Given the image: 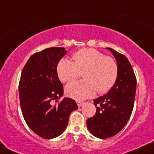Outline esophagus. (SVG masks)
I'll return each instance as SVG.
<instances>
[{
	"label": "esophagus",
	"instance_id": "obj_1",
	"mask_svg": "<svg viewBox=\"0 0 154 154\" xmlns=\"http://www.w3.org/2000/svg\"><path fill=\"white\" fill-rule=\"evenodd\" d=\"M84 104H85V102H77V105H78L79 107H80V106H82Z\"/></svg>",
	"mask_w": 154,
	"mask_h": 154
}]
</instances>
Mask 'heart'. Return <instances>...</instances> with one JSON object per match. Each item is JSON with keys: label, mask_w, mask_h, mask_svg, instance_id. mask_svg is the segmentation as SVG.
Listing matches in <instances>:
<instances>
[{"label": "heart", "mask_w": 154, "mask_h": 154, "mask_svg": "<svg viewBox=\"0 0 154 154\" xmlns=\"http://www.w3.org/2000/svg\"><path fill=\"white\" fill-rule=\"evenodd\" d=\"M73 62L63 58L57 66L60 81L67 83L83 72L82 81H76L65 87L66 94L77 101L108 92L118 79L119 65L115 59L92 48L77 51L72 55Z\"/></svg>", "instance_id": "b5f03b06"}]
</instances>
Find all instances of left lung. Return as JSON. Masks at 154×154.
I'll list each match as a JSON object with an SVG mask.
<instances>
[{
  "label": "left lung",
  "instance_id": "left-lung-1",
  "mask_svg": "<svg viewBox=\"0 0 154 154\" xmlns=\"http://www.w3.org/2000/svg\"><path fill=\"white\" fill-rule=\"evenodd\" d=\"M119 65L118 79L107 94L94 100L97 112L87 120L91 134L100 139H107L117 134L131 115L135 100L137 78L131 63L124 54L107 48Z\"/></svg>",
  "mask_w": 154,
  "mask_h": 154
}]
</instances>
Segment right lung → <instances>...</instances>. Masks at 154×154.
<instances>
[{"instance_id": "obj_1", "label": "right lung", "mask_w": 154, "mask_h": 154, "mask_svg": "<svg viewBox=\"0 0 154 154\" xmlns=\"http://www.w3.org/2000/svg\"><path fill=\"white\" fill-rule=\"evenodd\" d=\"M67 51L64 48H50L29 58L21 73L19 96L23 118L39 137L53 139L67 126L70 113L78 109L71 98L57 102L63 95L57 66Z\"/></svg>"}]
</instances>
